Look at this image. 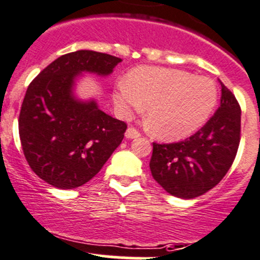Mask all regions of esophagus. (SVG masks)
Returning a JSON list of instances; mask_svg holds the SVG:
<instances>
[{"instance_id": "34e87169", "label": "esophagus", "mask_w": 260, "mask_h": 260, "mask_svg": "<svg viewBox=\"0 0 260 260\" xmlns=\"http://www.w3.org/2000/svg\"><path fill=\"white\" fill-rule=\"evenodd\" d=\"M125 136H126L127 139H135V138H139L140 136V131H138L135 129L134 126H130L127 127L126 133H125Z\"/></svg>"}]
</instances>
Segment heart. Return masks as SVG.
<instances>
[{"label": "heart", "instance_id": "1", "mask_svg": "<svg viewBox=\"0 0 260 260\" xmlns=\"http://www.w3.org/2000/svg\"><path fill=\"white\" fill-rule=\"evenodd\" d=\"M218 92L211 80L180 70L138 68L114 92L119 110L129 115L146 106V121L155 136L175 140L205 124Z\"/></svg>", "mask_w": 260, "mask_h": 260}]
</instances>
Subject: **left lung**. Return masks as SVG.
<instances>
[{"instance_id":"8db88e82","label":"left lung","mask_w":260,"mask_h":260,"mask_svg":"<svg viewBox=\"0 0 260 260\" xmlns=\"http://www.w3.org/2000/svg\"><path fill=\"white\" fill-rule=\"evenodd\" d=\"M239 143L240 105L221 84L220 106L202 129L178 143H152V178L174 197H200L225 176Z\"/></svg>"}]
</instances>
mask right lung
I'll list each match as a JSON object with an SVG mask.
<instances>
[{
  "mask_svg": "<svg viewBox=\"0 0 260 260\" xmlns=\"http://www.w3.org/2000/svg\"><path fill=\"white\" fill-rule=\"evenodd\" d=\"M121 61L80 50L56 58L28 85L18 116L21 145L32 171L50 185H84L121 144L126 122L106 115L93 101H76L71 92L80 72L109 75Z\"/></svg>",
  "mask_w": 260,
  "mask_h": 260,
  "instance_id": "obj_1",
  "label": "right lung"
}]
</instances>
